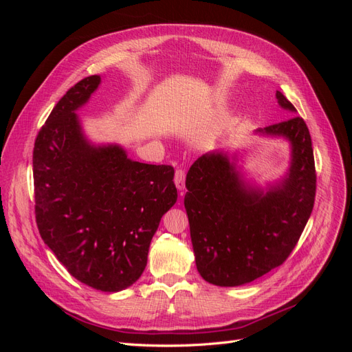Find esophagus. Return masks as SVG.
I'll use <instances>...</instances> for the list:
<instances>
[{
  "mask_svg": "<svg viewBox=\"0 0 352 352\" xmlns=\"http://www.w3.org/2000/svg\"><path fill=\"white\" fill-rule=\"evenodd\" d=\"M175 185L179 190L185 189V172L182 168H177L175 173Z\"/></svg>",
  "mask_w": 352,
  "mask_h": 352,
  "instance_id": "obj_1",
  "label": "esophagus"
}]
</instances>
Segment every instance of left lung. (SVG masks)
I'll return each mask as SVG.
<instances>
[{"label": "left lung", "instance_id": "8db88e82", "mask_svg": "<svg viewBox=\"0 0 352 352\" xmlns=\"http://www.w3.org/2000/svg\"><path fill=\"white\" fill-rule=\"evenodd\" d=\"M283 110L296 113L276 91ZM291 148L285 175L265 186L245 177L239 155L216 150L201 155L186 175L185 208L201 278L217 286H241L261 278L289 257L311 216L316 168L311 136L300 116L257 129Z\"/></svg>", "mask_w": 352, "mask_h": 352}]
</instances>
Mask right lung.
I'll use <instances>...</instances> for the list:
<instances>
[{
	"label": "right lung",
	"mask_w": 352,
	"mask_h": 352,
	"mask_svg": "<svg viewBox=\"0 0 352 352\" xmlns=\"http://www.w3.org/2000/svg\"><path fill=\"white\" fill-rule=\"evenodd\" d=\"M89 76L70 88L34 148L35 212L41 238L74 279L102 292L132 286L177 189L172 166L135 162L119 144H94L78 110L98 89Z\"/></svg>",
	"instance_id": "1"
}]
</instances>
